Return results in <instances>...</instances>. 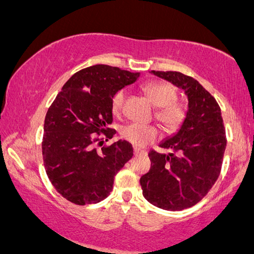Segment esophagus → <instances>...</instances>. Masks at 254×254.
Here are the masks:
<instances>
[{"label":"esophagus","mask_w":254,"mask_h":254,"mask_svg":"<svg viewBox=\"0 0 254 254\" xmlns=\"http://www.w3.org/2000/svg\"><path fill=\"white\" fill-rule=\"evenodd\" d=\"M133 153H134L135 156H137V155H145L146 151L142 150V149H139V148H137V147H134V148H133Z\"/></svg>","instance_id":"esophagus-1"}]
</instances>
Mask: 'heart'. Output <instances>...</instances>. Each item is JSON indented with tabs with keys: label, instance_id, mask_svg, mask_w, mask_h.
I'll return each instance as SVG.
<instances>
[{
	"label": "heart",
	"instance_id": "1",
	"mask_svg": "<svg viewBox=\"0 0 254 254\" xmlns=\"http://www.w3.org/2000/svg\"><path fill=\"white\" fill-rule=\"evenodd\" d=\"M143 91L157 107L156 119L160 121L166 130L175 132L185 122L187 116V108L184 104L177 101V90L172 84L163 81L148 82L143 85ZM127 91L121 89L116 91L112 98V111L115 115L122 112ZM122 137L137 147H143L155 141L158 138V130L153 126L140 123H130L121 131Z\"/></svg>",
	"mask_w": 254,
	"mask_h": 254
}]
</instances>
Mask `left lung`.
<instances>
[{
	"instance_id": "1",
	"label": "left lung",
	"mask_w": 254,
	"mask_h": 254,
	"mask_svg": "<svg viewBox=\"0 0 254 254\" xmlns=\"http://www.w3.org/2000/svg\"><path fill=\"white\" fill-rule=\"evenodd\" d=\"M151 73L185 91L188 111L177 133L160 143L171 153L148 154L151 166L140 185L153 205L181 211L197 204L220 175L227 145L224 121L217 100L195 78L179 71Z\"/></svg>"
}]
</instances>
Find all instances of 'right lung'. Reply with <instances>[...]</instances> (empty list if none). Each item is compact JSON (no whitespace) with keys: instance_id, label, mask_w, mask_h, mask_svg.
<instances>
[{"instance_id":"right-lung-1","label":"right lung","mask_w":254,"mask_h":254,"mask_svg":"<svg viewBox=\"0 0 254 254\" xmlns=\"http://www.w3.org/2000/svg\"><path fill=\"white\" fill-rule=\"evenodd\" d=\"M131 73L108 65L77 71L64 84L48 109L42 154L47 175L63 197L77 205L94 204L112 191L116 173L133 156L130 142L119 140L97 151L104 133L113 138L112 98L137 81Z\"/></svg>"}]
</instances>
